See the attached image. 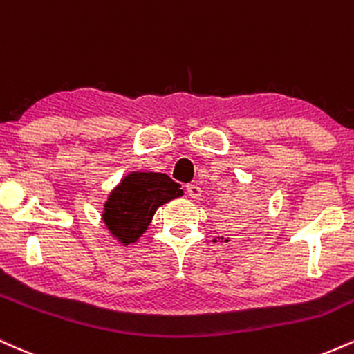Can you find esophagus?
<instances>
[{"label": "esophagus", "mask_w": 354, "mask_h": 354, "mask_svg": "<svg viewBox=\"0 0 354 354\" xmlns=\"http://www.w3.org/2000/svg\"><path fill=\"white\" fill-rule=\"evenodd\" d=\"M187 194L190 198H198L202 195V189L197 184H189L187 185Z\"/></svg>", "instance_id": "34e87169"}]
</instances>
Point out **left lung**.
Masks as SVG:
<instances>
[{"instance_id": "1", "label": "left lung", "mask_w": 354, "mask_h": 354, "mask_svg": "<svg viewBox=\"0 0 354 354\" xmlns=\"http://www.w3.org/2000/svg\"><path fill=\"white\" fill-rule=\"evenodd\" d=\"M257 212H259V207H257L255 203H250V205H248V203H242V205H235L232 207V209H228L225 214H228L227 220H230L232 225H242V228H247L250 227V223L255 222ZM214 242H217V240H214ZM225 242H228L227 239Z\"/></svg>"}]
</instances>
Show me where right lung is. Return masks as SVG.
Segmentation results:
<instances>
[{"label":"right lung","mask_w":354,"mask_h":354,"mask_svg":"<svg viewBox=\"0 0 354 354\" xmlns=\"http://www.w3.org/2000/svg\"><path fill=\"white\" fill-rule=\"evenodd\" d=\"M180 185L167 174L131 172L109 194L102 220L122 245L136 243L160 205L180 197Z\"/></svg>","instance_id":"obj_1"}]
</instances>
